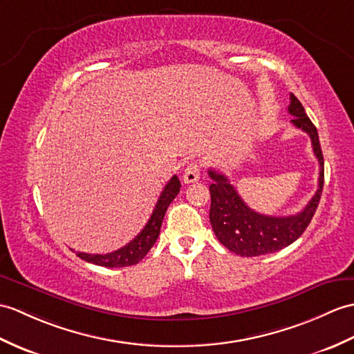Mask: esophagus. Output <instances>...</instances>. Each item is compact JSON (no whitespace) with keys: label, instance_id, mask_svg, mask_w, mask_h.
<instances>
[{"label":"esophagus","instance_id":"esophagus-1","mask_svg":"<svg viewBox=\"0 0 354 354\" xmlns=\"http://www.w3.org/2000/svg\"><path fill=\"white\" fill-rule=\"evenodd\" d=\"M199 178H201V167H199V164L192 162L190 166H187V169H185V171H184V175H183V179H184L185 184L197 183V180H199Z\"/></svg>","mask_w":354,"mask_h":354}]
</instances>
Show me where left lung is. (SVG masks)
Masks as SVG:
<instances>
[{"instance_id":"obj_1","label":"left lung","mask_w":354,"mask_h":354,"mask_svg":"<svg viewBox=\"0 0 354 354\" xmlns=\"http://www.w3.org/2000/svg\"><path fill=\"white\" fill-rule=\"evenodd\" d=\"M288 113L292 118L294 127L310 137L312 149L319 164L318 190L303 211L294 216L273 217L259 214L248 207L229 179L218 171L209 169L208 175L212 179L209 185L211 208L209 221L218 241L240 257L252 258L261 254L274 253L294 243L306 231L308 225L314 217L317 207L322 199L324 184V160L322 146H319L318 133L314 123L310 122L300 101L292 93L290 95Z\"/></svg>"}]
</instances>
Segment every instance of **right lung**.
Listing matches in <instances>:
<instances>
[{
    "instance_id": "obj_1",
    "label": "right lung",
    "mask_w": 354,
    "mask_h": 354,
    "mask_svg": "<svg viewBox=\"0 0 354 354\" xmlns=\"http://www.w3.org/2000/svg\"><path fill=\"white\" fill-rule=\"evenodd\" d=\"M179 188H180L179 179L176 175H174L166 184V187H164V190L161 192L158 202L152 211V216L149 221L146 223V226L142 229V232H140L133 241H129L127 245H123L122 249L106 253V254H92V253L77 252V257H80L81 259H84L87 262H92L95 266H101L106 268L136 266L137 262H140L146 257V253L151 250L155 241H157L164 214H166L171 201L178 196Z\"/></svg>"
}]
</instances>
